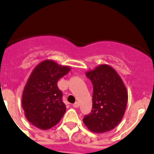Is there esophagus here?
I'll list each match as a JSON object with an SVG mask.
<instances>
[{
	"instance_id": "1",
	"label": "esophagus",
	"mask_w": 154,
	"mask_h": 154,
	"mask_svg": "<svg viewBox=\"0 0 154 154\" xmlns=\"http://www.w3.org/2000/svg\"><path fill=\"white\" fill-rule=\"evenodd\" d=\"M79 103L78 102H76V103H74V104H73V106H74V108H78L79 107Z\"/></svg>"
}]
</instances>
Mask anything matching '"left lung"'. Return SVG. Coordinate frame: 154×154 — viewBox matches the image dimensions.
<instances>
[{
    "label": "left lung",
    "instance_id": "8db88e82",
    "mask_svg": "<svg viewBox=\"0 0 154 154\" xmlns=\"http://www.w3.org/2000/svg\"><path fill=\"white\" fill-rule=\"evenodd\" d=\"M93 86V109L83 121L94 133L114 129L122 119L128 103L125 84L113 67L100 64L86 73Z\"/></svg>",
    "mask_w": 154,
    "mask_h": 154
}]
</instances>
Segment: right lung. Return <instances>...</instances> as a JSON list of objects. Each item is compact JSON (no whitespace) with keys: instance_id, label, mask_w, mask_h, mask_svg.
Masks as SVG:
<instances>
[{"instance_id":"1","label":"right lung","mask_w":154,"mask_h":154,"mask_svg":"<svg viewBox=\"0 0 154 154\" xmlns=\"http://www.w3.org/2000/svg\"><path fill=\"white\" fill-rule=\"evenodd\" d=\"M70 70L53 60L40 62L27 80L22 95V106L29 122L47 130L59 122L66 112L62 93L57 83Z\"/></svg>"}]
</instances>
